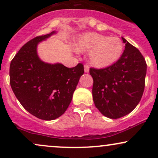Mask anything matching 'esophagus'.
<instances>
[{
    "mask_svg": "<svg viewBox=\"0 0 158 158\" xmlns=\"http://www.w3.org/2000/svg\"><path fill=\"white\" fill-rule=\"evenodd\" d=\"M84 69H85V73H88V72H89V67H88V64H85Z\"/></svg>",
    "mask_w": 158,
    "mask_h": 158,
    "instance_id": "obj_1",
    "label": "esophagus"
}]
</instances>
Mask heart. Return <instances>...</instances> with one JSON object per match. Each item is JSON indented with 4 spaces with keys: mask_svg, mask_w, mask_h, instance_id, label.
Masks as SVG:
<instances>
[{
    "mask_svg": "<svg viewBox=\"0 0 158 158\" xmlns=\"http://www.w3.org/2000/svg\"><path fill=\"white\" fill-rule=\"evenodd\" d=\"M76 48L79 51L89 52L91 64L96 68H103L114 64L120 59L124 44L118 37L88 32L79 38Z\"/></svg>",
    "mask_w": 158,
    "mask_h": 158,
    "instance_id": "b5f03b06",
    "label": "heart"
}]
</instances>
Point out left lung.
I'll use <instances>...</instances> for the list:
<instances>
[{
  "instance_id": "8db88e82",
  "label": "left lung",
  "mask_w": 158,
  "mask_h": 158,
  "mask_svg": "<svg viewBox=\"0 0 158 158\" xmlns=\"http://www.w3.org/2000/svg\"><path fill=\"white\" fill-rule=\"evenodd\" d=\"M122 39L125 50L117 62L102 69L90 68L94 104L110 119L120 118L135 109L145 88L146 60L138 49Z\"/></svg>"
}]
</instances>
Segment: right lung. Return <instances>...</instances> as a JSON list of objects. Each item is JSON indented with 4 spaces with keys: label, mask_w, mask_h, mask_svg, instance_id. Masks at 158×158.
I'll return each mask as SVG.
<instances>
[{
    "label": "right lung",
    "mask_w": 158,
    "mask_h": 158,
    "mask_svg": "<svg viewBox=\"0 0 158 158\" xmlns=\"http://www.w3.org/2000/svg\"><path fill=\"white\" fill-rule=\"evenodd\" d=\"M54 33L55 31L29 41L16 53L10 67V83L16 98L29 113L44 120H52L64 113L84 73L81 63L67 68L39 59L38 43Z\"/></svg>",
    "instance_id": "obj_1"
}]
</instances>
